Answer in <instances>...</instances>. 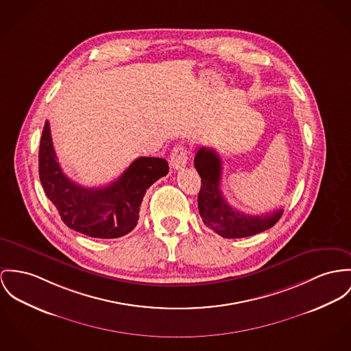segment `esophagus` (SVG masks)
Here are the masks:
<instances>
[{"instance_id":"obj_1","label":"esophagus","mask_w":351,"mask_h":351,"mask_svg":"<svg viewBox=\"0 0 351 351\" xmlns=\"http://www.w3.org/2000/svg\"><path fill=\"white\" fill-rule=\"evenodd\" d=\"M187 160H189V156H187V148L182 144L173 147V149L171 151V155H169V164L173 169H182L183 167L187 165Z\"/></svg>"}]
</instances>
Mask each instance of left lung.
I'll return each instance as SVG.
<instances>
[{
  "label": "left lung",
  "instance_id": "obj_1",
  "mask_svg": "<svg viewBox=\"0 0 351 351\" xmlns=\"http://www.w3.org/2000/svg\"><path fill=\"white\" fill-rule=\"evenodd\" d=\"M195 168L202 178L197 207L204 224L217 235L234 239L245 238L271 228L283 214L276 210L265 215H247L232 208L220 189L221 159L215 149L202 147L195 156Z\"/></svg>",
  "mask_w": 351,
  "mask_h": 351
}]
</instances>
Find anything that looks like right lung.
<instances>
[{"mask_svg": "<svg viewBox=\"0 0 351 351\" xmlns=\"http://www.w3.org/2000/svg\"><path fill=\"white\" fill-rule=\"evenodd\" d=\"M168 169L164 159L141 156L108 186L82 187L62 172L54 154L49 123L45 121L38 151L41 184L61 220L86 237L114 239L131 232L147 189Z\"/></svg>", "mask_w": 351, "mask_h": 351, "instance_id": "obj_1", "label": "right lung"}]
</instances>
